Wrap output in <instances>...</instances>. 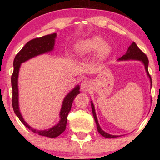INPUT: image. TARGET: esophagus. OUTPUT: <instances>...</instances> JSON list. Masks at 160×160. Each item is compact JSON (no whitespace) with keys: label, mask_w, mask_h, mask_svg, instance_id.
Masks as SVG:
<instances>
[{"label":"esophagus","mask_w":160,"mask_h":160,"mask_svg":"<svg viewBox=\"0 0 160 160\" xmlns=\"http://www.w3.org/2000/svg\"><path fill=\"white\" fill-rule=\"evenodd\" d=\"M92 83L89 80H84L83 81L82 84H81V89L82 91L87 92L91 89Z\"/></svg>","instance_id":"obj_1"}]
</instances>
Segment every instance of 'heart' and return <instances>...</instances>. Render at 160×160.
<instances>
[{"label":"heart","mask_w":160,"mask_h":160,"mask_svg":"<svg viewBox=\"0 0 160 160\" xmlns=\"http://www.w3.org/2000/svg\"><path fill=\"white\" fill-rule=\"evenodd\" d=\"M104 44V41L101 38L95 36L78 43L76 46V50L80 55H85L100 49L99 55L100 57H105L108 53L109 47Z\"/></svg>","instance_id":"b5f03b06"}]
</instances>
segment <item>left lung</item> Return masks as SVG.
Segmentation results:
<instances>
[{"instance_id": "1", "label": "left lung", "mask_w": 160, "mask_h": 160, "mask_svg": "<svg viewBox=\"0 0 160 160\" xmlns=\"http://www.w3.org/2000/svg\"><path fill=\"white\" fill-rule=\"evenodd\" d=\"M137 60L141 61V62L143 63L144 66H145L146 73H147V75L150 78L151 86H152V78H151V76L148 71V58H147V56L146 55V54H144L143 52H142L138 47V46L136 45V43H135V42L132 43V44L129 47L128 51H127V52H126V54H124V55L122 56V58H120L119 59V60ZM91 106H92V114H93L94 119H95V121L96 122V125H97L98 132H99L101 135H102L103 137L107 138H113L119 137L118 135H113L108 134V133L104 132V131L102 130L101 128H100V124H99V123H98V121L97 119V116H96V113H95V107H94V105L92 101H91Z\"/></svg>"}]
</instances>
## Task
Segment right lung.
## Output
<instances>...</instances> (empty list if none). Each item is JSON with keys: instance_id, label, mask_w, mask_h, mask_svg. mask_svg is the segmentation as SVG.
<instances>
[{"instance_id": "1", "label": "right lung", "mask_w": 160, "mask_h": 160, "mask_svg": "<svg viewBox=\"0 0 160 160\" xmlns=\"http://www.w3.org/2000/svg\"><path fill=\"white\" fill-rule=\"evenodd\" d=\"M57 36L56 33L47 35V36L32 39L24 46L22 49L15 56L14 60V71L12 76V106L15 114L17 116L19 120L22 122L24 125L28 128L30 130L36 134L49 138H56L62 133L65 130L67 124V117L71 109L74 98L78 94H79V86H76L73 90L70 92L65 96L62 102V106L60 113V120L58 124L53 128L45 130H36L32 129L31 127L25 122L22 117L19 109L18 101V74L21 63L34 58L39 54L50 52L54 49V41Z\"/></svg>"}]
</instances>
